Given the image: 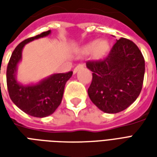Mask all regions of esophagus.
I'll use <instances>...</instances> for the list:
<instances>
[{
    "label": "esophagus",
    "mask_w": 157,
    "mask_h": 157,
    "mask_svg": "<svg viewBox=\"0 0 157 157\" xmlns=\"http://www.w3.org/2000/svg\"><path fill=\"white\" fill-rule=\"evenodd\" d=\"M83 67H84V65H83V64H79V65H77L75 67V69H74V73H76L80 69H82Z\"/></svg>",
    "instance_id": "obj_1"
}]
</instances>
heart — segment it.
<instances>
[{
  "mask_svg": "<svg viewBox=\"0 0 157 157\" xmlns=\"http://www.w3.org/2000/svg\"><path fill=\"white\" fill-rule=\"evenodd\" d=\"M109 46H108V44L106 42H99L96 41L94 43H92V44H90L89 46H87L86 48L85 51L90 52L94 50V49H97L98 48V51L99 53H104V52L108 49Z\"/></svg>",
  "mask_w": 157,
  "mask_h": 157,
  "instance_id": "1",
  "label": "heart"
}]
</instances>
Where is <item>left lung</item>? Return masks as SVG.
I'll list each match as a JSON object with an SVG mask.
<instances>
[{
  "label": "left lung",
  "mask_w": 157,
  "mask_h": 157,
  "mask_svg": "<svg viewBox=\"0 0 157 157\" xmlns=\"http://www.w3.org/2000/svg\"><path fill=\"white\" fill-rule=\"evenodd\" d=\"M86 67L92 71L89 98L103 112H121L141 92L145 59L137 45L129 39L117 40L106 58L88 60Z\"/></svg>",
  "instance_id": "obj_1"
}]
</instances>
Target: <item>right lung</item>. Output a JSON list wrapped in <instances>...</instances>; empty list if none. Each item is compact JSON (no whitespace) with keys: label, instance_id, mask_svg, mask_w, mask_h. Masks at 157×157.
Instances as JSON below:
<instances>
[{"label":"right lung","instance_id":"add662e5","mask_svg":"<svg viewBox=\"0 0 157 157\" xmlns=\"http://www.w3.org/2000/svg\"><path fill=\"white\" fill-rule=\"evenodd\" d=\"M49 33L50 30L21 42L12 52L6 69V85L12 101L23 112L37 118L50 115L56 110L62 101L65 83L73 73L69 71L55 74L34 86H23L17 82V65L22 58L24 45Z\"/></svg>","mask_w":157,"mask_h":157}]
</instances>
